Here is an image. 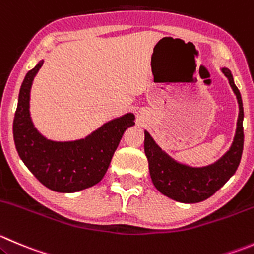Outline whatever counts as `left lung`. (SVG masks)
Masks as SVG:
<instances>
[{
  "label": "left lung",
  "mask_w": 254,
  "mask_h": 254,
  "mask_svg": "<svg viewBox=\"0 0 254 254\" xmlns=\"http://www.w3.org/2000/svg\"><path fill=\"white\" fill-rule=\"evenodd\" d=\"M222 72L228 78L238 104L237 131L232 146L217 162L206 167H190L172 160L165 154L152 140L150 134L145 131L144 150L149 161V170L152 184L162 195L171 200L184 203H196L211 197L228 181L240 165L243 151V104L241 93L233 83L232 74L227 68Z\"/></svg>",
  "instance_id": "8db88e82"
}]
</instances>
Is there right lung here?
Listing matches in <instances>:
<instances>
[{
  "label": "right lung",
  "instance_id": "obj_1",
  "mask_svg": "<svg viewBox=\"0 0 254 254\" xmlns=\"http://www.w3.org/2000/svg\"><path fill=\"white\" fill-rule=\"evenodd\" d=\"M43 64L29 70L21 85L13 119L17 152L41 184L57 192H77L94 186L104 177L123 134L134 125V115L125 114L103 125L87 139L69 142L47 140L29 118L32 80Z\"/></svg>",
  "mask_w": 254,
  "mask_h": 254
}]
</instances>
